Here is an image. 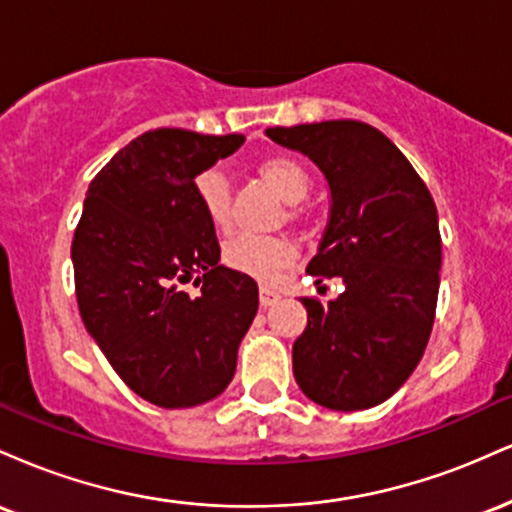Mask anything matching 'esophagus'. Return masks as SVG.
<instances>
[{"mask_svg":"<svg viewBox=\"0 0 512 512\" xmlns=\"http://www.w3.org/2000/svg\"><path fill=\"white\" fill-rule=\"evenodd\" d=\"M279 301V293L274 289H269V286H260V305L262 308H269V305H274Z\"/></svg>","mask_w":512,"mask_h":512,"instance_id":"obj_1","label":"esophagus"}]
</instances>
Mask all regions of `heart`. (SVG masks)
I'll list each match as a JSON object with an SVG mask.
<instances>
[{"mask_svg":"<svg viewBox=\"0 0 512 512\" xmlns=\"http://www.w3.org/2000/svg\"><path fill=\"white\" fill-rule=\"evenodd\" d=\"M257 175L279 192L289 207V221L305 223L301 202L310 195V175L289 156H267L257 163ZM195 195L209 223L219 231L233 226L231 187L219 170H204L195 178ZM221 260L228 269L260 281H272L284 267L296 260V248L284 236H250L240 233L223 245Z\"/></svg>","mask_w":512,"mask_h":512,"instance_id":"b5f03b06","label":"heart"}]
</instances>
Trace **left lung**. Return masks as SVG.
<instances>
[{
  "label": "left lung",
  "instance_id": "left-lung-1",
  "mask_svg": "<svg viewBox=\"0 0 512 512\" xmlns=\"http://www.w3.org/2000/svg\"><path fill=\"white\" fill-rule=\"evenodd\" d=\"M325 173L332 214L308 264L315 284L342 279L337 301L303 298L308 327L293 342V375L315 404L368 409L419 366L436 320L438 211L426 182L383 132L327 120L267 129Z\"/></svg>",
  "mask_w": 512,
  "mask_h": 512
}]
</instances>
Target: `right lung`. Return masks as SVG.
Instances as JSON below:
<instances>
[{"label": "right lung", "mask_w": 512, "mask_h": 512, "mask_svg": "<svg viewBox=\"0 0 512 512\" xmlns=\"http://www.w3.org/2000/svg\"><path fill=\"white\" fill-rule=\"evenodd\" d=\"M243 142L161 127L132 139L88 185L72 240L81 320L125 385L156 407L221 395L255 320V279L219 264L195 195L197 175ZM190 280L195 299L181 289Z\"/></svg>", "instance_id": "1"}]
</instances>
